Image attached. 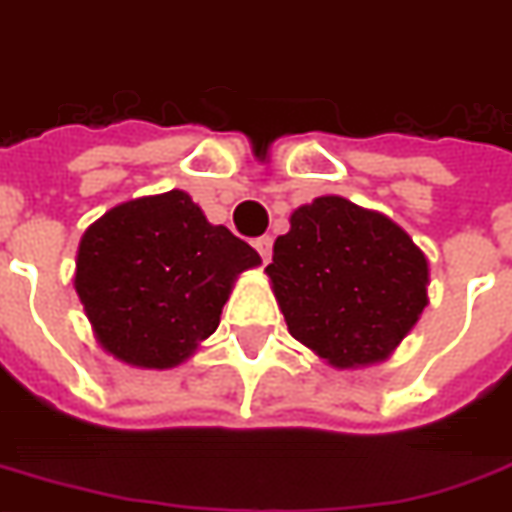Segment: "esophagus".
Returning a JSON list of instances; mask_svg holds the SVG:
<instances>
[{
    "instance_id": "1",
    "label": "esophagus",
    "mask_w": 512,
    "mask_h": 512,
    "mask_svg": "<svg viewBox=\"0 0 512 512\" xmlns=\"http://www.w3.org/2000/svg\"><path fill=\"white\" fill-rule=\"evenodd\" d=\"M253 248L259 251L261 261L267 264V261H270V256H272V237H270V234H264V237H259V240H253Z\"/></svg>"
}]
</instances>
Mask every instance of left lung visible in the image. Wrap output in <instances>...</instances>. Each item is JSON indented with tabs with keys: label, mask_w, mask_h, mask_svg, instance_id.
Instances as JSON below:
<instances>
[{
	"label": "left lung",
	"mask_w": 512,
	"mask_h": 512,
	"mask_svg": "<svg viewBox=\"0 0 512 512\" xmlns=\"http://www.w3.org/2000/svg\"><path fill=\"white\" fill-rule=\"evenodd\" d=\"M267 267L294 340L337 370L388 359L429 305V261L378 210L318 197L288 218Z\"/></svg>",
	"instance_id": "1"
}]
</instances>
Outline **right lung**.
Returning a JSON list of instances; mask_svg holds the SVG:
<instances>
[{
  "label": "right lung",
  "instance_id": "add662e5",
  "mask_svg": "<svg viewBox=\"0 0 512 512\" xmlns=\"http://www.w3.org/2000/svg\"><path fill=\"white\" fill-rule=\"evenodd\" d=\"M259 253L210 224L186 191L129 199L80 237L75 291L113 359L169 370L218 329L234 280Z\"/></svg>",
  "mask_w": 512,
  "mask_h": 512
}]
</instances>
